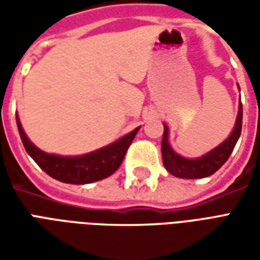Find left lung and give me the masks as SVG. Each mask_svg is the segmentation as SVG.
Wrapping results in <instances>:
<instances>
[{"instance_id":"1","label":"left lung","mask_w":260,"mask_h":260,"mask_svg":"<svg viewBox=\"0 0 260 260\" xmlns=\"http://www.w3.org/2000/svg\"><path fill=\"white\" fill-rule=\"evenodd\" d=\"M241 129H242V103L240 102L235 125L229 138L201 157L188 158L174 152L173 147L170 146L169 126L164 124L163 139H161V156H163L164 167L170 174L178 178H185V180L205 178V177L214 174L229 160L230 154L233 153L237 142L240 139Z\"/></svg>"}]
</instances>
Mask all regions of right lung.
<instances>
[{
	"instance_id": "obj_1",
	"label": "right lung",
	"mask_w": 260,
	"mask_h": 260,
	"mask_svg": "<svg viewBox=\"0 0 260 260\" xmlns=\"http://www.w3.org/2000/svg\"><path fill=\"white\" fill-rule=\"evenodd\" d=\"M16 125L26 152L36 161L37 166L43 171H46L50 177H53L54 180H58L65 184H76V185L91 184L96 181L104 180L115 173L122 163L128 147L141 128L138 126L113 143L90 153L80 156H58V154L43 152L42 149L35 146L30 139L26 136L18 115H16Z\"/></svg>"
}]
</instances>
